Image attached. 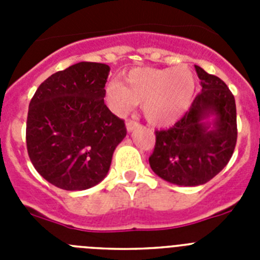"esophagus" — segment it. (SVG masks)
I'll return each mask as SVG.
<instances>
[{"mask_svg":"<svg viewBox=\"0 0 260 260\" xmlns=\"http://www.w3.org/2000/svg\"><path fill=\"white\" fill-rule=\"evenodd\" d=\"M137 127H139V123H138L137 121H133V119H128V121H126V130H127V133L134 132Z\"/></svg>","mask_w":260,"mask_h":260,"instance_id":"obj_1","label":"esophagus"}]
</instances>
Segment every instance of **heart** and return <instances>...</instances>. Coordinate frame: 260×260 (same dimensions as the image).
<instances>
[{"label":"heart","instance_id":"obj_1","mask_svg":"<svg viewBox=\"0 0 260 260\" xmlns=\"http://www.w3.org/2000/svg\"><path fill=\"white\" fill-rule=\"evenodd\" d=\"M195 77L186 65L174 68H137L123 82L105 87V100L117 116H125L142 103L144 118L153 126L177 122L189 109L195 93Z\"/></svg>","mask_w":260,"mask_h":260}]
</instances>
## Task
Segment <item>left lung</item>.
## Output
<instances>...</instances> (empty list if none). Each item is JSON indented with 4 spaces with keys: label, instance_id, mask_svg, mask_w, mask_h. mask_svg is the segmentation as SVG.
<instances>
[{
    "label": "left lung",
    "instance_id": "obj_1",
    "mask_svg": "<svg viewBox=\"0 0 260 260\" xmlns=\"http://www.w3.org/2000/svg\"><path fill=\"white\" fill-rule=\"evenodd\" d=\"M202 92L185 116L168 130L156 132L151 169L180 186L207 183L224 169L237 142L234 96L220 78L195 65Z\"/></svg>",
    "mask_w": 260,
    "mask_h": 260
}]
</instances>
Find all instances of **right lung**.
I'll return each instance as SVG.
<instances>
[{
  "label": "right lung",
  "mask_w": 260,
  "mask_h": 260,
  "mask_svg": "<svg viewBox=\"0 0 260 260\" xmlns=\"http://www.w3.org/2000/svg\"><path fill=\"white\" fill-rule=\"evenodd\" d=\"M110 68L78 62L39 86L28 107L27 151L38 173L62 190H87L109 172L126 137L122 119L104 104Z\"/></svg>",
  "instance_id": "right-lung-1"
}]
</instances>
